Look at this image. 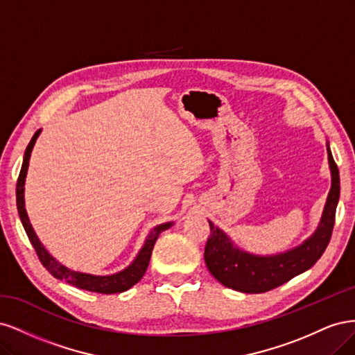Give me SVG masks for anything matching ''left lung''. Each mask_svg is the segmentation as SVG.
I'll return each mask as SVG.
<instances>
[{"label": "left lung", "instance_id": "obj_1", "mask_svg": "<svg viewBox=\"0 0 355 355\" xmlns=\"http://www.w3.org/2000/svg\"><path fill=\"white\" fill-rule=\"evenodd\" d=\"M327 153L331 188L318 230L302 245L277 256H252L235 249L227 235L209 220L210 235L204 249V261L219 283L243 293H265L309 270L320 259L331 239L340 191L338 166L329 148Z\"/></svg>", "mask_w": 355, "mask_h": 355}]
</instances>
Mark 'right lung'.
Segmentation results:
<instances>
[{"label": "right lung", "mask_w": 355, "mask_h": 355, "mask_svg": "<svg viewBox=\"0 0 355 355\" xmlns=\"http://www.w3.org/2000/svg\"><path fill=\"white\" fill-rule=\"evenodd\" d=\"M40 132L41 130H37L35 135L32 136L31 142L26 148L25 157H24V164H22V168H20L17 184H16V202H17L19 216H20V220H22V225H24V228L26 231V235H28L31 244L34 245L40 262L53 277L58 278V280H65L71 286H75L78 288H84V290H89V292H96V293H102V295H112V293L125 292V290L133 287L144 277L146 268L149 265V259H151V253H153L154 244L158 239V235L163 231L168 230L171 227V223H163V225H158L157 228H154L153 232L148 235V239H146V241L142 247V250H141V253L137 254L135 262L128 268H125L124 271L118 272V274L98 277V275L75 272V271L68 270V268H65L63 265H60L55 259V257H51L49 254V252L44 249V247H42V244L37 239V235L31 227L28 214H26V210H25V201H24L25 178H26L28 166H29V158H31L32 148H34V144L37 141Z\"/></svg>", "instance_id": "obj_1"}]
</instances>
